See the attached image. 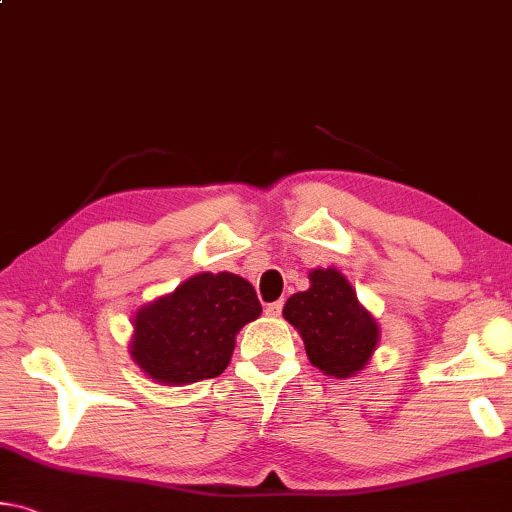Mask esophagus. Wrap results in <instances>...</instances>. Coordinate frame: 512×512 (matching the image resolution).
<instances>
[{
    "label": "esophagus",
    "mask_w": 512,
    "mask_h": 512,
    "mask_svg": "<svg viewBox=\"0 0 512 512\" xmlns=\"http://www.w3.org/2000/svg\"><path fill=\"white\" fill-rule=\"evenodd\" d=\"M281 311H283V300H277V302L265 306V313H267V316H272V318L281 316Z\"/></svg>",
    "instance_id": "1"
}]
</instances>
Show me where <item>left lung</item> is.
Returning <instances> with one entry per match:
<instances>
[{"label":"left lung","instance_id":"obj_1","mask_svg":"<svg viewBox=\"0 0 512 512\" xmlns=\"http://www.w3.org/2000/svg\"><path fill=\"white\" fill-rule=\"evenodd\" d=\"M309 279V290L288 297L283 318L302 334L313 366L334 377H352L373 355L380 336L375 320L334 267L313 270Z\"/></svg>","mask_w":512,"mask_h":512}]
</instances>
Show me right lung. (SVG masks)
I'll list each match as a JSON object with an SVG mask.
<instances>
[{"label": "right lung", "instance_id": "1", "mask_svg": "<svg viewBox=\"0 0 512 512\" xmlns=\"http://www.w3.org/2000/svg\"><path fill=\"white\" fill-rule=\"evenodd\" d=\"M261 311L254 286L238 274H196L139 309L132 357L157 382L210 380L226 371L235 334Z\"/></svg>", "mask_w": 512, "mask_h": 512}]
</instances>
